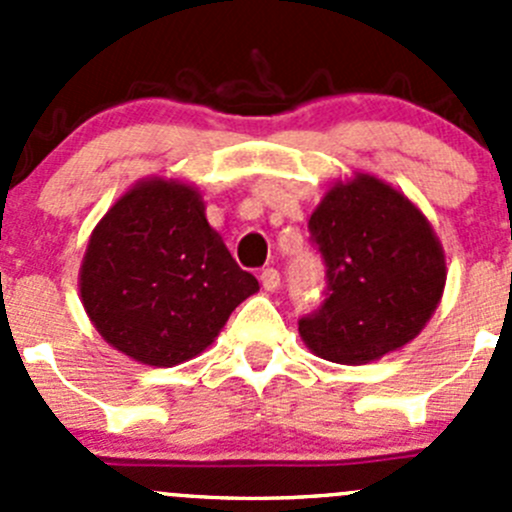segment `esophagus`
I'll use <instances>...</instances> for the list:
<instances>
[{
    "mask_svg": "<svg viewBox=\"0 0 512 512\" xmlns=\"http://www.w3.org/2000/svg\"><path fill=\"white\" fill-rule=\"evenodd\" d=\"M260 282H262V287L267 289V292H275V289L280 287V272H277L275 267H267V270H262Z\"/></svg>",
    "mask_w": 512,
    "mask_h": 512,
    "instance_id": "obj_1",
    "label": "esophagus"
}]
</instances>
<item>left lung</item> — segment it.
I'll return each mask as SVG.
<instances>
[{
    "label": "left lung",
    "instance_id": "8db88e82",
    "mask_svg": "<svg viewBox=\"0 0 512 512\" xmlns=\"http://www.w3.org/2000/svg\"><path fill=\"white\" fill-rule=\"evenodd\" d=\"M324 262V299L299 319L304 344L337 364H366L404 347L431 319L446 260L431 225L391 185L356 175L309 218Z\"/></svg>",
    "mask_w": 512,
    "mask_h": 512
}]
</instances>
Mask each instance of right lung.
<instances>
[{
    "mask_svg": "<svg viewBox=\"0 0 512 512\" xmlns=\"http://www.w3.org/2000/svg\"><path fill=\"white\" fill-rule=\"evenodd\" d=\"M260 285L227 252L190 185L148 180L96 225L81 299L108 344L151 366H175L218 337Z\"/></svg>",
    "mask_w": 512,
    "mask_h": 512,
    "instance_id": "add662e5",
    "label": "right lung"
}]
</instances>
